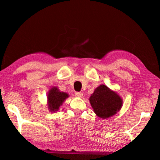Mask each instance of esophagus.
<instances>
[{
    "label": "esophagus",
    "mask_w": 160,
    "mask_h": 160,
    "mask_svg": "<svg viewBox=\"0 0 160 160\" xmlns=\"http://www.w3.org/2000/svg\"><path fill=\"white\" fill-rule=\"evenodd\" d=\"M75 97H82V95H83V94L82 92H76L75 93Z\"/></svg>",
    "instance_id": "esophagus-1"
}]
</instances>
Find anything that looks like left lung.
I'll return each instance as SVG.
<instances>
[{
    "mask_svg": "<svg viewBox=\"0 0 160 160\" xmlns=\"http://www.w3.org/2000/svg\"><path fill=\"white\" fill-rule=\"evenodd\" d=\"M94 112L99 117L107 118L116 113L122 106V99L107 86L100 85L90 97Z\"/></svg>",
    "mask_w": 160,
    "mask_h": 160,
    "instance_id": "1",
    "label": "left lung"
}]
</instances>
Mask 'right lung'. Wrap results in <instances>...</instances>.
Wrapping results in <instances>:
<instances>
[{"instance_id":"add662e5","label":"right lung","mask_w":160,"mask_h":160,"mask_svg":"<svg viewBox=\"0 0 160 160\" xmlns=\"http://www.w3.org/2000/svg\"><path fill=\"white\" fill-rule=\"evenodd\" d=\"M68 97V94L65 92H61L56 88L51 89L48 94V108L51 112L58 111L62 103Z\"/></svg>"}]
</instances>
